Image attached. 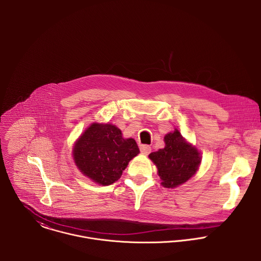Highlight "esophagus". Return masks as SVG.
Wrapping results in <instances>:
<instances>
[{
    "mask_svg": "<svg viewBox=\"0 0 261 261\" xmlns=\"http://www.w3.org/2000/svg\"><path fill=\"white\" fill-rule=\"evenodd\" d=\"M140 149H141V151H142L143 153H145V154H149V152H150V150H151V148H150L149 146H148V145H141Z\"/></svg>",
    "mask_w": 261,
    "mask_h": 261,
    "instance_id": "34e87169",
    "label": "esophagus"
}]
</instances>
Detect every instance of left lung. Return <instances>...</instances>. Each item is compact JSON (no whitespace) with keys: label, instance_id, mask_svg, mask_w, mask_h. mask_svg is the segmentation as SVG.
Instances as JSON below:
<instances>
[{"label":"left lung","instance_id":"8db88e82","mask_svg":"<svg viewBox=\"0 0 261 261\" xmlns=\"http://www.w3.org/2000/svg\"><path fill=\"white\" fill-rule=\"evenodd\" d=\"M165 144L164 149L150 152L149 156L158 168L162 185L174 188L187 182L196 173L201 156L178 129L166 135Z\"/></svg>","mask_w":261,"mask_h":261}]
</instances>
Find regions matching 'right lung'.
<instances>
[{"mask_svg": "<svg viewBox=\"0 0 261 261\" xmlns=\"http://www.w3.org/2000/svg\"><path fill=\"white\" fill-rule=\"evenodd\" d=\"M139 152L136 141L123 139L115 125L92 123L76 142L73 158L84 176L107 186L121 177L128 162Z\"/></svg>", "mask_w": 261, "mask_h": 261, "instance_id": "add662e5", "label": "right lung"}]
</instances>
